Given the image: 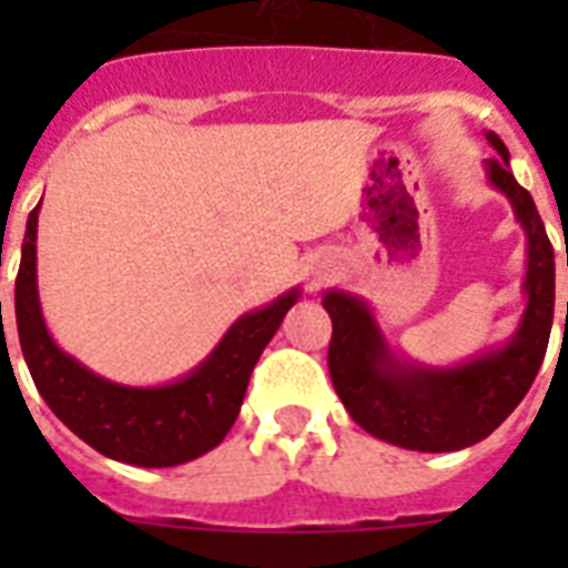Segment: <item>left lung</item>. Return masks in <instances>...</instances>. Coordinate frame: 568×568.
Returning a JSON list of instances; mask_svg holds the SVG:
<instances>
[{"mask_svg":"<svg viewBox=\"0 0 568 568\" xmlns=\"http://www.w3.org/2000/svg\"><path fill=\"white\" fill-rule=\"evenodd\" d=\"M498 159H486V180L513 205L528 239L525 312L510 342L459 365H422L388 347L368 303L329 288L324 310L333 318L329 377L342 404L363 430L406 450H459L486 439L528 395L546 359L555 321V247L534 196L510 171V153L486 132ZM568 267V253H566Z\"/></svg>","mask_w":568,"mask_h":568,"instance_id":"obj_1","label":"left lung"}]
</instances>
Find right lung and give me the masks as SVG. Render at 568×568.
<instances>
[{
    "label": "right lung",
    "instance_id": "obj_1",
    "mask_svg": "<svg viewBox=\"0 0 568 568\" xmlns=\"http://www.w3.org/2000/svg\"><path fill=\"white\" fill-rule=\"evenodd\" d=\"M38 212L40 203L26 223L13 312L22 356L49 409L91 448L129 466H182L217 448L239 418L258 356L301 288L241 315L185 377L164 386H123L84 368L49 336L38 297Z\"/></svg>",
    "mask_w": 568,
    "mask_h": 568
}]
</instances>
